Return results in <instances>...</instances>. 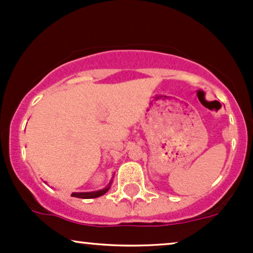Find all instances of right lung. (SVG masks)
<instances>
[{
  "label": "right lung",
  "mask_w": 253,
  "mask_h": 253,
  "mask_svg": "<svg viewBox=\"0 0 253 253\" xmlns=\"http://www.w3.org/2000/svg\"><path fill=\"white\" fill-rule=\"evenodd\" d=\"M112 178H114V174H112ZM112 178L110 182L105 188H103L101 190H97V191H91V192H73L71 193V196L73 197H76V198H83V199H91V198H97V197H101V196L104 195V193H107L109 191V189L111 188V184H112Z\"/></svg>",
  "instance_id": "1"
}]
</instances>
